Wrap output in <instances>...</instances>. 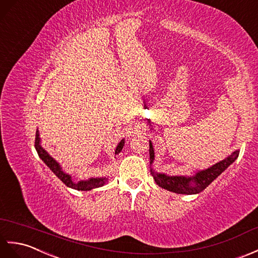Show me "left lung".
Here are the masks:
<instances>
[{"label": "left lung", "instance_id": "8db88e82", "mask_svg": "<svg viewBox=\"0 0 258 258\" xmlns=\"http://www.w3.org/2000/svg\"><path fill=\"white\" fill-rule=\"evenodd\" d=\"M149 154H150L151 174L157 184L165 188V190L174 192L177 194H197L207 188L217 176L230 167V165L237 159L239 150H235L232 154L223 159L222 161L212 165V167L203 170H197L192 175H169L165 173L157 172L152 168L154 161V149L152 142L149 140Z\"/></svg>", "mask_w": 258, "mask_h": 258}]
</instances>
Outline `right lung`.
Returning <instances> with one entry per match:
<instances>
[{"label": "right lung", "mask_w": 258, "mask_h": 258, "mask_svg": "<svg viewBox=\"0 0 258 258\" xmlns=\"http://www.w3.org/2000/svg\"><path fill=\"white\" fill-rule=\"evenodd\" d=\"M124 146V139L119 142L116 150H114V154H119L121 152L122 148ZM35 149L38 153V157L42 159V161L47 165V167L53 171L54 174L58 177V179L65 183V185L68 187L75 188V190L78 191H90L93 188L96 187H100L102 185H105L108 182V177L107 176H101V177H89L88 180H81L78 182H75L73 180V177L70 173L65 172L62 170L61 165L56 161V160L50 156V154L45 150V149L41 145V137H39V131L38 129L36 130V136H35Z\"/></svg>", "instance_id": "1"}]
</instances>
